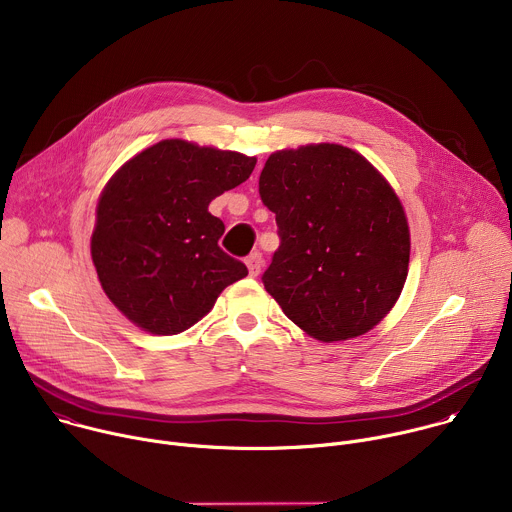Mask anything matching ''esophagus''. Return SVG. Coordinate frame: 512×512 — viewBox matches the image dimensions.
Returning <instances> with one entry per match:
<instances>
[{"mask_svg": "<svg viewBox=\"0 0 512 512\" xmlns=\"http://www.w3.org/2000/svg\"><path fill=\"white\" fill-rule=\"evenodd\" d=\"M245 263H247L249 275H251V277H257V275L261 273V267H263V257H261L259 251H255V253H251V255L247 257Z\"/></svg>", "mask_w": 512, "mask_h": 512, "instance_id": "obj_1", "label": "esophagus"}]
</instances>
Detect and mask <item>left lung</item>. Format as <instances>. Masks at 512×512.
<instances>
[{
    "label": "left lung",
    "instance_id": "8db88e82",
    "mask_svg": "<svg viewBox=\"0 0 512 512\" xmlns=\"http://www.w3.org/2000/svg\"><path fill=\"white\" fill-rule=\"evenodd\" d=\"M259 194L279 235L261 279L283 314L322 342L373 330L401 296L411 249L381 172L344 145L310 143L271 154Z\"/></svg>",
    "mask_w": 512,
    "mask_h": 512
}]
</instances>
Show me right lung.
Masks as SVG:
<instances>
[{"instance_id": "right-lung-1", "label": "right lung", "mask_w": 512, "mask_h": 512, "mask_svg": "<svg viewBox=\"0 0 512 512\" xmlns=\"http://www.w3.org/2000/svg\"><path fill=\"white\" fill-rule=\"evenodd\" d=\"M257 158L164 139L107 182L91 237L101 287L145 332L170 336L204 318L245 263L218 247L225 233L208 204L243 184Z\"/></svg>"}]
</instances>
